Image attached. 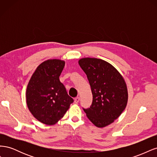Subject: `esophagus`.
Here are the masks:
<instances>
[{
    "instance_id": "34e87169",
    "label": "esophagus",
    "mask_w": 157,
    "mask_h": 157,
    "mask_svg": "<svg viewBox=\"0 0 157 157\" xmlns=\"http://www.w3.org/2000/svg\"><path fill=\"white\" fill-rule=\"evenodd\" d=\"M79 100H80V98H79V97L75 98V103H78V101H79Z\"/></svg>"
}]
</instances>
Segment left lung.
<instances>
[{"label": "left lung", "instance_id": "8db88e82", "mask_svg": "<svg viewBox=\"0 0 157 157\" xmlns=\"http://www.w3.org/2000/svg\"><path fill=\"white\" fill-rule=\"evenodd\" d=\"M78 64L87 76L93 96L91 107L84 109L88 118L98 128L111 124L127 105L124 78L115 67L101 59L84 58Z\"/></svg>", "mask_w": 157, "mask_h": 157}]
</instances>
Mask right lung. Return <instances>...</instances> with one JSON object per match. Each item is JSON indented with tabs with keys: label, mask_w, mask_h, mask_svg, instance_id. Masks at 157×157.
<instances>
[{
	"label": "right lung",
	"mask_w": 157,
	"mask_h": 157,
	"mask_svg": "<svg viewBox=\"0 0 157 157\" xmlns=\"http://www.w3.org/2000/svg\"><path fill=\"white\" fill-rule=\"evenodd\" d=\"M65 64V61L58 59L44 61L38 66L27 84L28 109L36 119L46 125L56 124L73 102L59 78Z\"/></svg>",
	"instance_id": "right-lung-1"
}]
</instances>
